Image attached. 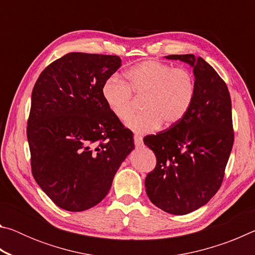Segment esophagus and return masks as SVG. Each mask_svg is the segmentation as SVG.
<instances>
[{
  "label": "esophagus",
  "instance_id": "esophagus-1",
  "mask_svg": "<svg viewBox=\"0 0 255 255\" xmlns=\"http://www.w3.org/2000/svg\"><path fill=\"white\" fill-rule=\"evenodd\" d=\"M133 141H135L136 146H140L141 144H143V137L139 135H135L133 136Z\"/></svg>",
  "mask_w": 255,
  "mask_h": 255
}]
</instances>
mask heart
<instances>
[{
	"instance_id": "heart-1",
	"label": "heart",
	"mask_w": 255,
	"mask_h": 255,
	"mask_svg": "<svg viewBox=\"0 0 255 255\" xmlns=\"http://www.w3.org/2000/svg\"><path fill=\"white\" fill-rule=\"evenodd\" d=\"M128 84L117 76H110L102 85V97L109 110L120 120L132 113V94L144 97V112L126 123L130 130L149 132L163 124L172 127L180 123L191 109L197 93L195 76L187 68L148 59L129 68Z\"/></svg>"
}]
</instances>
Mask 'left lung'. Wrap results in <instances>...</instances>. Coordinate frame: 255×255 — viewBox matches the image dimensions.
Instances as JSON below:
<instances>
[{"instance_id":"obj_1","label":"left lung","mask_w":255,"mask_h":255,"mask_svg":"<svg viewBox=\"0 0 255 255\" xmlns=\"http://www.w3.org/2000/svg\"><path fill=\"white\" fill-rule=\"evenodd\" d=\"M165 57L193 67L197 93L180 123L144 138L156 156L145 188L159 209L185 215L206 205L221 188L234 143L232 101L226 83L205 59L192 54Z\"/></svg>"}]
</instances>
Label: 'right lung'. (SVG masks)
<instances>
[{"instance_id":"obj_1","label":"right lung","mask_w":255,"mask_h":255,"mask_svg":"<svg viewBox=\"0 0 255 255\" xmlns=\"http://www.w3.org/2000/svg\"><path fill=\"white\" fill-rule=\"evenodd\" d=\"M119 56L70 53L38 77L27 137L31 171L55 205L83 211L98 205L135 148L132 132L109 110L102 85Z\"/></svg>"}]
</instances>
